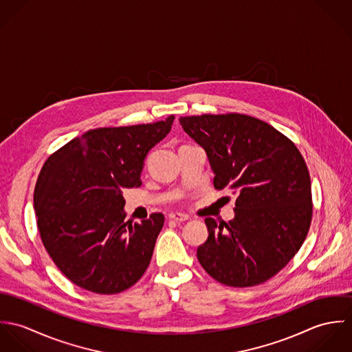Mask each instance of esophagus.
Returning a JSON list of instances; mask_svg holds the SVG:
<instances>
[{
	"mask_svg": "<svg viewBox=\"0 0 352 352\" xmlns=\"http://www.w3.org/2000/svg\"><path fill=\"white\" fill-rule=\"evenodd\" d=\"M168 218L172 221H176V222H184V221L190 219V217L187 214H182V212H170L168 215Z\"/></svg>",
	"mask_w": 352,
	"mask_h": 352,
	"instance_id": "1",
	"label": "esophagus"
}]
</instances>
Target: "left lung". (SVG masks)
<instances>
[{
	"mask_svg": "<svg viewBox=\"0 0 352 352\" xmlns=\"http://www.w3.org/2000/svg\"><path fill=\"white\" fill-rule=\"evenodd\" d=\"M206 151L217 190L237 194L234 218H206L197 254L219 283L251 287L276 275L300 251L311 222V188L297 146L268 123L243 113L180 118Z\"/></svg>",
	"mask_w": 352,
	"mask_h": 352,
	"instance_id": "1",
	"label": "left lung"
}]
</instances>
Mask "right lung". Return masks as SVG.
<instances>
[{
    "instance_id": "obj_1",
    "label": "right lung",
    "mask_w": 352,
    "mask_h": 352,
    "mask_svg": "<svg viewBox=\"0 0 352 352\" xmlns=\"http://www.w3.org/2000/svg\"><path fill=\"white\" fill-rule=\"evenodd\" d=\"M173 119L89 130L45 162L34 192L41 239L60 272L81 289L116 294L149 267L164 215L126 222L122 191L141 186L145 157Z\"/></svg>"
}]
</instances>
